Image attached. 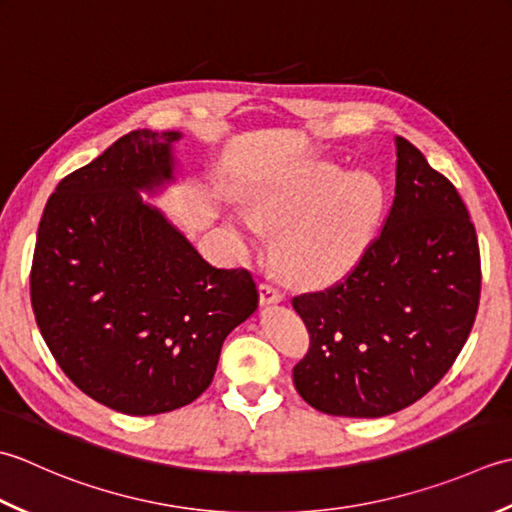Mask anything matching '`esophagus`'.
Wrapping results in <instances>:
<instances>
[{"label": "esophagus", "instance_id": "obj_1", "mask_svg": "<svg viewBox=\"0 0 512 512\" xmlns=\"http://www.w3.org/2000/svg\"><path fill=\"white\" fill-rule=\"evenodd\" d=\"M258 291H260V302H263V305H276V302H283V298H285L283 291L276 289L274 285H269V283L260 285Z\"/></svg>", "mask_w": 512, "mask_h": 512}]
</instances>
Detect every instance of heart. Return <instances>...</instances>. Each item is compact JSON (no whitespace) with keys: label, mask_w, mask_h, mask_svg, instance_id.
<instances>
[{"label":"heart","mask_w":512,"mask_h":512,"mask_svg":"<svg viewBox=\"0 0 512 512\" xmlns=\"http://www.w3.org/2000/svg\"><path fill=\"white\" fill-rule=\"evenodd\" d=\"M384 210L382 185L369 174H347L327 161L260 185L249 216H236L245 247L260 243V229L280 234L276 263L298 285L320 287L358 263ZM257 224L254 226L253 223Z\"/></svg>","instance_id":"heart-1"}]
</instances>
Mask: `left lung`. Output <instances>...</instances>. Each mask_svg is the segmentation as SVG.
Wrapping results in <instances>:
<instances>
[{
	"mask_svg": "<svg viewBox=\"0 0 512 512\" xmlns=\"http://www.w3.org/2000/svg\"><path fill=\"white\" fill-rule=\"evenodd\" d=\"M395 198L358 265L291 300L311 336L300 398L327 415L382 417L429 393L473 329L482 267L453 183L395 137Z\"/></svg>",
	"mask_w": 512,
	"mask_h": 512,
	"instance_id": "8db88e82",
	"label": "left lung"
}]
</instances>
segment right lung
<instances>
[{
    "label": "right lung",
    "instance_id": "add662e5",
    "mask_svg": "<svg viewBox=\"0 0 512 512\" xmlns=\"http://www.w3.org/2000/svg\"><path fill=\"white\" fill-rule=\"evenodd\" d=\"M181 132L132 130L61 179L37 229L30 300L57 364L99 404L168 413L212 384L229 331L258 307L139 192L174 181Z\"/></svg>",
    "mask_w": 512,
    "mask_h": 512
}]
</instances>
